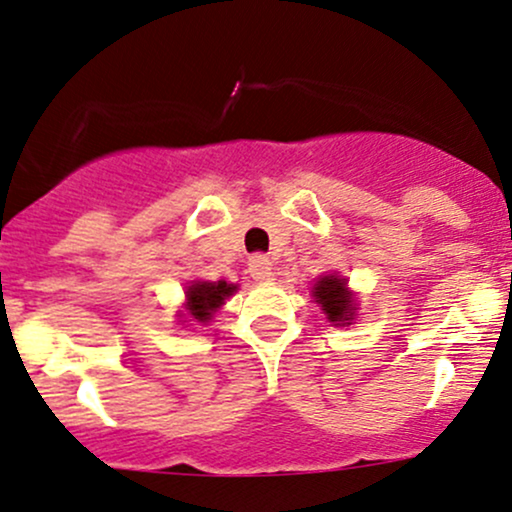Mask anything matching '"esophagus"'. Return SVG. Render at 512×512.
Segmentation results:
<instances>
[{
    "mask_svg": "<svg viewBox=\"0 0 512 512\" xmlns=\"http://www.w3.org/2000/svg\"><path fill=\"white\" fill-rule=\"evenodd\" d=\"M249 271H251V276H254V278L266 280L268 276H271V271H273L271 258L263 256V254L251 256V258H249Z\"/></svg>",
    "mask_w": 512,
    "mask_h": 512,
    "instance_id": "34e87169",
    "label": "esophagus"
}]
</instances>
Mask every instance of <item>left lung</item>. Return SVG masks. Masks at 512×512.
I'll use <instances>...</instances> for the list:
<instances>
[{
    "mask_svg": "<svg viewBox=\"0 0 512 512\" xmlns=\"http://www.w3.org/2000/svg\"><path fill=\"white\" fill-rule=\"evenodd\" d=\"M312 298L322 307L324 315L332 324L349 327L354 320L356 302L351 290L346 288V278L342 276H322L312 288Z\"/></svg>",
    "mask_w": 512,
    "mask_h": 512,
    "instance_id": "8db88e82",
    "label": "left lung"
}]
</instances>
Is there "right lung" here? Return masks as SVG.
<instances>
[{
    "mask_svg": "<svg viewBox=\"0 0 512 512\" xmlns=\"http://www.w3.org/2000/svg\"><path fill=\"white\" fill-rule=\"evenodd\" d=\"M236 285L224 283V280H217V283H210V280H192L185 290V310L190 312V317L195 322H210L214 312L224 305V300L229 295H234Z\"/></svg>",
    "mask_w": 512,
    "mask_h": 512,
    "instance_id": "obj_1",
    "label": "right lung"
}]
</instances>
